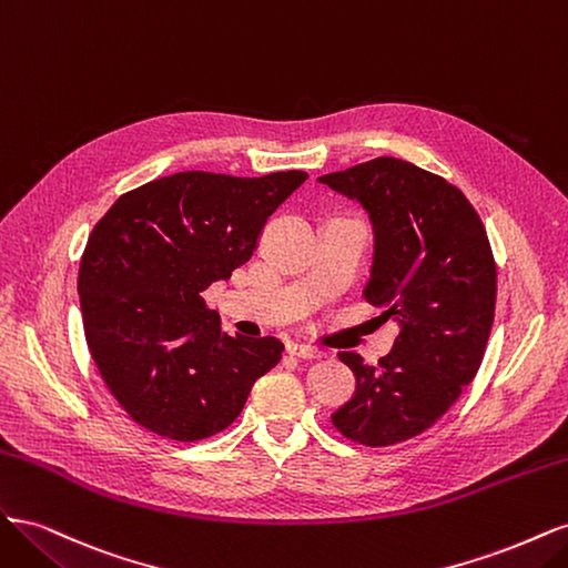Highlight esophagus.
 <instances>
[{"label": "esophagus", "mask_w": 568, "mask_h": 568, "mask_svg": "<svg viewBox=\"0 0 568 568\" xmlns=\"http://www.w3.org/2000/svg\"><path fill=\"white\" fill-rule=\"evenodd\" d=\"M286 353L294 357H303V359H313V357H322V351H317L315 346H307V343H286Z\"/></svg>", "instance_id": "obj_1"}]
</instances>
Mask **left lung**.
I'll return each instance as SVG.
<instances>
[{
  "instance_id": "1",
  "label": "left lung",
  "mask_w": 568,
  "mask_h": 568,
  "mask_svg": "<svg viewBox=\"0 0 568 568\" xmlns=\"http://www.w3.org/2000/svg\"><path fill=\"white\" fill-rule=\"evenodd\" d=\"M317 182L369 215L365 298L400 324L376 367L338 353L357 386L332 422L346 438L384 448L434 426L476 376L495 317L493 251L467 196L407 161L382 156Z\"/></svg>"
}]
</instances>
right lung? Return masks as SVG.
Returning a JSON list of instances; mask_svg holds the SVG:
<instances>
[{"mask_svg": "<svg viewBox=\"0 0 568 568\" xmlns=\"http://www.w3.org/2000/svg\"><path fill=\"white\" fill-rule=\"evenodd\" d=\"M307 180L175 173L120 196L84 246L78 294L101 379L149 432L220 434L282 359L274 336L222 334L201 294L248 263L267 217Z\"/></svg>", "mask_w": 568, "mask_h": 568, "instance_id": "obj_1", "label": "right lung"}]
</instances>
